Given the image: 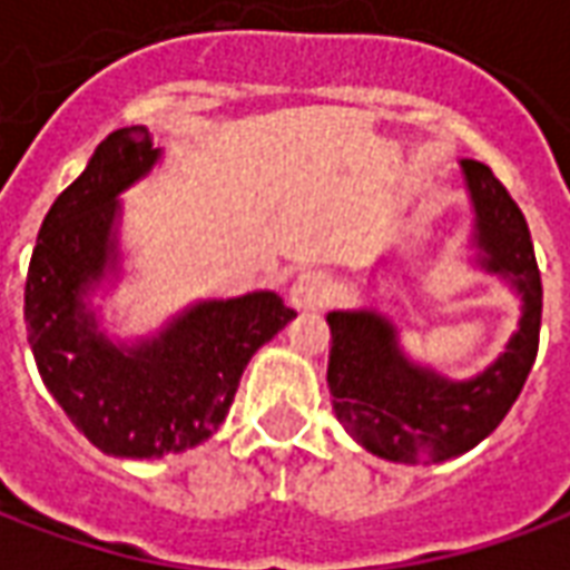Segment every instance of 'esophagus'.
Instances as JSON below:
<instances>
[{"label": "esophagus", "instance_id": "esophagus-1", "mask_svg": "<svg viewBox=\"0 0 570 570\" xmlns=\"http://www.w3.org/2000/svg\"><path fill=\"white\" fill-rule=\"evenodd\" d=\"M326 293H330L326 274L308 268V272L298 274L293 286H289V305L296 311H314L326 298Z\"/></svg>", "mask_w": 570, "mask_h": 570}]
</instances>
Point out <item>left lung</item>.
Wrapping results in <instances>:
<instances>
[{
    "instance_id": "left-lung-1",
    "label": "left lung",
    "mask_w": 570,
    "mask_h": 570,
    "mask_svg": "<svg viewBox=\"0 0 570 570\" xmlns=\"http://www.w3.org/2000/svg\"><path fill=\"white\" fill-rule=\"evenodd\" d=\"M466 191L476 210L479 265L510 277L522 317L489 370L449 382L400 351L394 323L379 311H330V394L335 419L366 452L396 464H440L470 452L498 428L522 394L540 342V286L531 232L519 204L482 161L464 158Z\"/></svg>"
}]
</instances>
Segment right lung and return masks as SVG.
<instances>
[{"label": "right lung", "instance_id": "obj_1", "mask_svg": "<svg viewBox=\"0 0 570 570\" xmlns=\"http://www.w3.org/2000/svg\"><path fill=\"white\" fill-rule=\"evenodd\" d=\"M161 158L149 128L112 130L39 228L23 317L45 387L106 454L161 458L204 442L228 415L249 357L296 317L277 293L198 302L167 330L112 345L85 293L116 272L118 195Z\"/></svg>", "mask_w": 570, "mask_h": 570}]
</instances>
